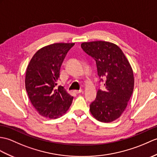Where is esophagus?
Wrapping results in <instances>:
<instances>
[{"mask_svg":"<svg viewBox=\"0 0 157 157\" xmlns=\"http://www.w3.org/2000/svg\"><path fill=\"white\" fill-rule=\"evenodd\" d=\"M74 92L75 94H79V93H81V92H82V90H74Z\"/></svg>","mask_w":157,"mask_h":157,"instance_id":"esophagus-1","label":"esophagus"}]
</instances>
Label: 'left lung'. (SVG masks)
Segmentation results:
<instances>
[{"instance_id":"left-lung-1","label":"left lung","mask_w":157,"mask_h":157,"mask_svg":"<svg viewBox=\"0 0 157 157\" xmlns=\"http://www.w3.org/2000/svg\"><path fill=\"white\" fill-rule=\"evenodd\" d=\"M82 49L96 60L100 81L105 88L98 90L96 100L90 105L97 120L111 122L122 115L132 96L134 79L132 67L122 49L104 41L83 42Z\"/></svg>"}]
</instances>
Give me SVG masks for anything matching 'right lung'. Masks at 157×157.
I'll list each match as a JSON object with an SVG mask.
<instances>
[{
  "instance_id": "obj_1",
  "label": "right lung",
  "mask_w": 157,
  "mask_h": 157,
  "mask_svg": "<svg viewBox=\"0 0 157 157\" xmlns=\"http://www.w3.org/2000/svg\"><path fill=\"white\" fill-rule=\"evenodd\" d=\"M74 43H57L39 49L29 62L25 87L31 102L43 117L55 119L66 113L71 104L70 94L59 86L55 87L65 56Z\"/></svg>"
}]
</instances>
